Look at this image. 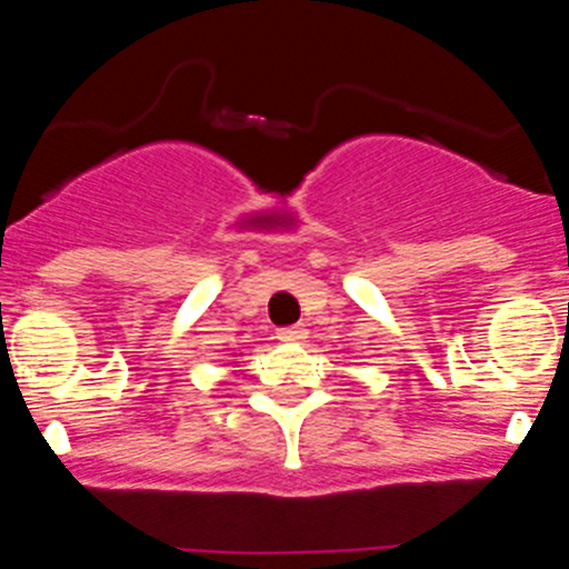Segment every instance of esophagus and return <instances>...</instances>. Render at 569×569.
<instances>
[{
	"label": "esophagus",
	"instance_id": "1",
	"mask_svg": "<svg viewBox=\"0 0 569 569\" xmlns=\"http://www.w3.org/2000/svg\"><path fill=\"white\" fill-rule=\"evenodd\" d=\"M276 339L284 341V345H301V341L308 339V330L301 328V325H290V328H281Z\"/></svg>",
	"mask_w": 569,
	"mask_h": 569
}]
</instances>
